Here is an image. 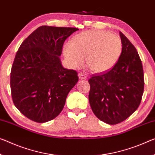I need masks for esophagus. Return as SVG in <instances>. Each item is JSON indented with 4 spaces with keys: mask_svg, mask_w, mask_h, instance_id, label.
Returning <instances> with one entry per match:
<instances>
[{
    "mask_svg": "<svg viewBox=\"0 0 155 155\" xmlns=\"http://www.w3.org/2000/svg\"><path fill=\"white\" fill-rule=\"evenodd\" d=\"M78 76H79V78L80 80H85L87 79V77H86V75L84 73L82 72H80L78 73Z\"/></svg>",
    "mask_w": 155,
    "mask_h": 155,
    "instance_id": "34e87169",
    "label": "esophagus"
}]
</instances>
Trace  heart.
Wrapping results in <instances>:
<instances>
[{
  "instance_id": "heart-1",
  "label": "heart",
  "mask_w": 155,
  "mask_h": 155,
  "mask_svg": "<svg viewBox=\"0 0 155 155\" xmlns=\"http://www.w3.org/2000/svg\"><path fill=\"white\" fill-rule=\"evenodd\" d=\"M122 51V42L117 35L103 30L80 33L64 46V54L73 67L82 66L86 58L88 68L96 73L110 70Z\"/></svg>"
}]
</instances>
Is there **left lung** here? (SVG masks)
<instances>
[{"instance_id":"left-lung-1","label":"left lung","mask_w":155,"mask_h":155,"mask_svg":"<svg viewBox=\"0 0 155 155\" xmlns=\"http://www.w3.org/2000/svg\"><path fill=\"white\" fill-rule=\"evenodd\" d=\"M122 52L110 71L89 80V103L96 117L109 125L127 119L141 103L144 90L143 69L139 53L120 32Z\"/></svg>"}]
</instances>
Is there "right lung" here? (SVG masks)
I'll list each match as a JSON object with an SVG mask.
<instances>
[{
  "instance_id": "obj_1",
  "label": "right lung",
  "mask_w": 155,
  "mask_h": 155,
  "mask_svg": "<svg viewBox=\"0 0 155 155\" xmlns=\"http://www.w3.org/2000/svg\"><path fill=\"white\" fill-rule=\"evenodd\" d=\"M78 30L40 26L18 48L10 73L11 94L16 107L30 120L56 118L78 82L77 71L64 68L59 57L64 42Z\"/></svg>"
}]
</instances>
